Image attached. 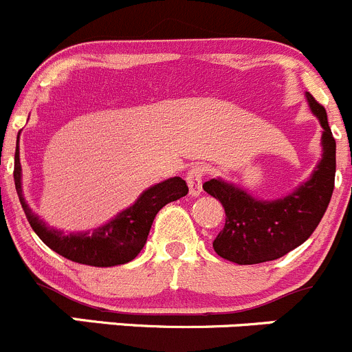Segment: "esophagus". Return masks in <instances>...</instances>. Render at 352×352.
Masks as SVG:
<instances>
[{"label": "esophagus", "mask_w": 352, "mask_h": 352, "mask_svg": "<svg viewBox=\"0 0 352 352\" xmlns=\"http://www.w3.org/2000/svg\"><path fill=\"white\" fill-rule=\"evenodd\" d=\"M206 175V166L204 165H196L187 172V186L192 196H199L201 190H203V179Z\"/></svg>", "instance_id": "esophagus-1"}]
</instances>
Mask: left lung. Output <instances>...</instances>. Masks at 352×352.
<instances>
[{"label": "left lung", "instance_id": "1", "mask_svg": "<svg viewBox=\"0 0 352 352\" xmlns=\"http://www.w3.org/2000/svg\"><path fill=\"white\" fill-rule=\"evenodd\" d=\"M306 98L323 127V155L308 182L277 201H258L217 179L203 184V189L225 210V225L213 241V249L221 258L237 265L282 258L301 245L325 214L336 182V139L325 108L309 93Z\"/></svg>", "mask_w": 352, "mask_h": 352}]
</instances>
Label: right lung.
<instances>
[{
	"instance_id": "1",
	"label": "right lung",
	"mask_w": 352,
	"mask_h": 352,
	"mask_svg": "<svg viewBox=\"0 0 352 352\" xmlns=\"http://www.w3.org/2000/svg\"><path fill=\"white\" fill-rule=\"evenodd\" d=\"M13 180L23 213L41 241L63 258L91 267H115L132 261L144 248L156 213L165 204L180 199L189 192L186 180L173 177L144 190L131 208L117 214L110 223L93 232L63 234L50 228L43 220H39V217L32 213L29 204L23 199L19 146L15 153Z\"/></svg>"
}]
</instances>
